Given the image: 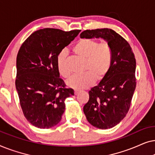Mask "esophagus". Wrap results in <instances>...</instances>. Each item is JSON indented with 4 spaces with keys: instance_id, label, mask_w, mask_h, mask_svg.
Returning a JSON list of instances; mask_svg holds the SVG:
<instances>
[{
    "instance_id": "esophagus-1",
    "label": "esophagus",
    "mask_w": 155,
    "mask_h": 155,
    "mask_svg": "<svg viewBox=\"0 0 155 155\" xmlns=\"http://www.w3.org/2000/svg\"><path fill=\"white\" fill-rule=\"evenodd\" d=\"M79 92H80V91H79V90H75V91H74V94H75V95H77V94H79Z\"/></svg>"
}]
</instances>
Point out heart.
<instances>
[{"label": "heart", "mask_w": 155, "mask_h": 155, "mask_svg": "<svg viewBox=\"0 0 155 155\" xmlns=\"http://www.w3.org/2000/svg\"><path fill=\"white\" fill-rule=\"evenodd\" d=\"M73 54L84 61L83 75L73 76L68 82V85L74 89H86L107 77L111 70L114 58L111 46L107 41L99 43L90 38H83L76 42L72 48ZM57 67L62 77L68 79L71 71L68 66L67 54L61 52L57 56Z\"/></svg>", "instance_id": "b5f03b06"}]
</instances>
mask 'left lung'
I'll use <instances>...</instances> for the list:
<instances>
[{"label":"left lung","mask_w":155,"mask_h":155,"mask_svg":"<svg viewBox=\"0 0 155 155\" xmlns=\"http://www.w3.org/2000/svg\"><path fill=\"white\" fill-rule=\"evenodd\" d=\"M81 38H102L114 51L113 63L104 79L89 91L83 111L88 122L100 129L111 128L125 118L136 87L135 55L128 42L113 29L84 30Z\"/></svg>","instance_id":"1"}]
</instances>
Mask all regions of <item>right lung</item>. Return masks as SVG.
<instances>
[{
  "instance_id": "1",
  "label": "right lung",
  "mask_w": 155,
  "mask_h": 155,
  "mask_svg": "<svg viewBox=\"0 0 155 155\" xmlns=\"http://www.w3.org/2000/svg\"><path fill=\"white\" fill-rule=\"evenodd\" d=\"M81 30L44 28L33 32L17 56L16 90L27 120L37 128H50L61 121L65 100L74 95L60 78L57 56Z\"/></svg>"
}]
</instances>
